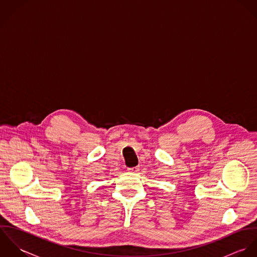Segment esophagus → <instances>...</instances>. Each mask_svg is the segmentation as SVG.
Segmentation results:
<instances>
[{"mask_svg":"<svg viewBox=\"0 0 257 257\" xmlns=\"http://www.w3.org/2000/svg\"><path fill=\"white\" fill-rule=\"evenodd\" d=\"M128 171H129L130 173H136V172H138V171H139V168H137V167L129 168V169H128Z\"/></svg>","mask_w":257,"mask_h":257,"instance_id":"1","label":"esophagus"}]
</instances>
